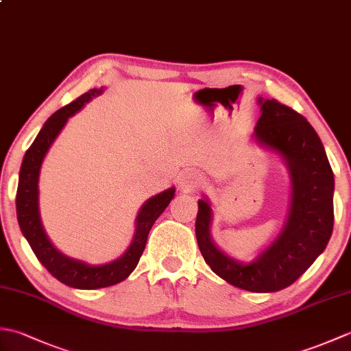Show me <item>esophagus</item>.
I'll list each match as a JSON object with an SVG mask.
<instances>
[{
	"label": "esophagus",
	"mask_w": 351,
	"mask_h": 351,
	"mask_svg": "<svg viewBox=\"0 0 351 351\" xmlns=\"http://www.w3.org/2000/svg\"><path fill=\"white\" fill-rule=\"evenodd\" d=\"M180 184L184 190H193L200 185V178L195 171H184L181 175Z\"/></svg>",
	"instance_id": "esophagus-1"
}]
</instances>
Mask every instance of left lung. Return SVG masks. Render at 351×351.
Segmentation results:
<instances>
[{"mask_svg": "<svg viewBox=\"0 0 351 351\" xmlns=\"http://www.w3.org/2000/svg\"><path fill=\"white\" fill-rule=\"evenodd\" d=\"M261 117L255 138L283 156L289 169L293 196L279 237L252 261L225 255L211 240V206L199 200L196 238L211 270L228 283L252 293H274L289 287L314 264L333 230V171L318 134L295 110L276 99H258Z\"/></svg>", "mask_w": 351, "mask_h": 351, "instance_id": "8db88e82", "label": "left lung"}]
</instances>
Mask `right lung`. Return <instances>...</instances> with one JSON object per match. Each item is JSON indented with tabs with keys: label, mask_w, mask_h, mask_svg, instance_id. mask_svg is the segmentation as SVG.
Instances as JSON below:
<instances>
[{
	"label": "right lung",
	"mask_w": 351,
	"mask_h": 351,
	"mask_svg": "<svg viewBox=\"0 0 351 351\" xmlns=\"http://www.w3.org/2000/svg\"><path fill=\"white\" fill-rule=\"evenodd\" d=\"M101 93L102 88H99V90L92 88V90L81 95L80 98L68 104L66 107L56 111L45 122L43 128L37 134L33 145L28 147L24 160H22L16 193V214L19 228L27 238L29 247L33 249L34 255L56 279L64 283V285L78 289L106 288L116 285V283L128 278L134 271V268L137 267L141 253L146 247L149 230H151L155 220L160 217L175 196V189L171 187L145 202L136 219L137 226L131 245L121 258L113 261V263L104 265H88L83 261L63 255L51 244L42 228L39 215V189H37V182H39L42 161L52 141L60 134L64 123L68 122V119L83 108L86 102Z\"/></svg>",
	"instance_id": "obj_1"
}]
</instances>
